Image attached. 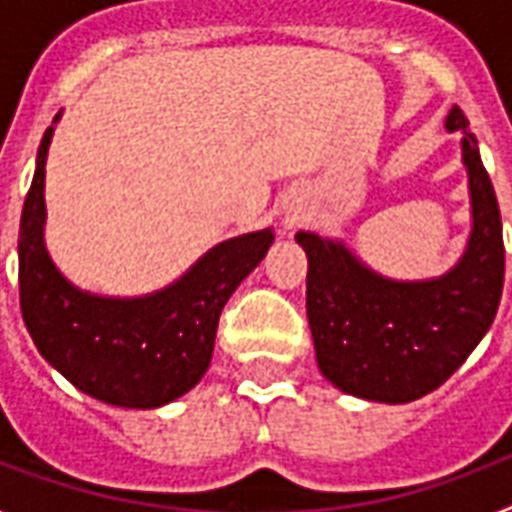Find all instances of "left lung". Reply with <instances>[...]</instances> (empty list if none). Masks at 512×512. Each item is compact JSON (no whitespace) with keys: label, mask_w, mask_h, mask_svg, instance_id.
Segmentation results:
<instances>
[{"label":"left lung","mask_w":512,"mask_h":512,"mask_svg":"<svg viewBox=\"0 0 512 512\" xmlns=\"http://www.w3.org/2000/svg\"><path fill=\"white\" fill-rule=\"evenodd\" d=\"M445 128L461 130L469 190V234L450 270L398 281L368 267L341 237L294 234L308 256V324L319 371L363 401L409 404L434 393L475 352L499 308L505 245L494 185L461 108L447 111Z\"/></svg>","instance_id":"left-lung-1"}]
</instances>
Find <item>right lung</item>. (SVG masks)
Listing matches in <instances>:
<instances>
[{
    "instance_id": "add662e5",
    "label": "right lung",
    "mask_w": 512,
    "mask_h": 512,
    "mask_svg": "<svg viewBox=\"0 0 512 512\" xmlns=\"http://www.w3.org/2000/svg\"><path fill=\"white\" fill-rule=\"evenodd\" d=\"M62 111L40 141L18 231L21 313L37 352L81 393L122 409H160L207 374L223 305L267 256L272 226L237 234L179 278L136 297L87 292L46 248V160Z\"/></svg>"
}]
</instances>
